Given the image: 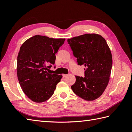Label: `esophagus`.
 <instances>
[{
  "instance_id": "obj_1",
  "label": "esophagus",
  "mask_w": 132,
  "mask_h": 132,
  "mask_svg": "<svg viewBox=\"0 0 132 132\" xmlns=\"http://www.w3.org/2000/svg\"><path fill=\"white\" fill-rule=\"evenodd\" d=\"M67 75H68L67 74H63V75H62V77H63V78H64V77H66L67 76Z\"/></svg>"
}]
</instances>
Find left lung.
Segmentation results:
<instances>
[{"mask_svg": "<svg viewBox=\"0 0 132 132\" xmlns=\"http://www.w3.org/2000/svg\"><path fill=\"white\" fill-rule=\"evenodd\" d=\"M78 64L83 65L85 77L75 76L71 86L75 94L86 100L96 99L104 91L109 80L112 57L105 40L97 34H85L68 39Z\"/></svg>", "mask_w": 132, "mask_h": 132, "instance_id": "left-lung-1", "label": "left lung"}]
</instances>
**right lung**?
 <instances>
[{"instance_id": "right-lung-1", "label": "right lung", "mask_w": 132, "mask_h": 132, "mask_svg": "<svg viewBox=\"0 0 132 132\" xmlns=\"http://www.w3.org/2000/svg\"><path fill=\"white\" fill-rule=\"evenodd\" d=\"M64 38H52L36 35L24 42L17 61V74L24 94L33 102L42 103L54 94L62 75L50 73L55 54Z\"/></svg>"}]
</instances>
